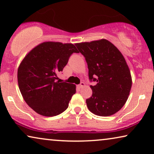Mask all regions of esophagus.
Here are the masks:
<instances>
[{
    "instance_id": "1",
    "label": "esophagus",
    "mask_w": 154,
    "mask_h": 154,
    "mask_svg": "<svg viewBox=\"0 0 154 154\" xmlns=\"http://www.w3.org/2000/svg\"><path fill=\"white\" fill-rule=\"evenodd\" d=\"M85 83H84L83 82H81V83H80L79 85H78V88H82L83 87H84V86H85Z\"/></svg>"
}]
</instances>
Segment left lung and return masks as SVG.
Instances as JSON below:
<instances>
[{
	"mask_svg": "<svg viewBox=\"0 0 154 154\" xmlns=\"http://www.w3.org/2000/svg\"><path fill=\"white\" fill-rule=\"evenodd\" d=\"M88 67L91 97L86 100L94 114L109 116L125 104L132 87V77L126 61L116 46L106 39L75 43Z\"/></svg>",
	"mask_w": 154,
	"mask_h": 154,
	"instance_id": "left-lung-1",
	"label": "left lung"
}]
</instances>
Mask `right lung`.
Returning <instances> with one entry per match:
<instances>
[{
    "mask_svg": "<svg viewBox=\"0 0 154 154\" xmlns=\"http://www.w3.org/2000/svg\"><path fill=\"white\" fill-rule=\"evenodd\" d=\"M73 52L72 43L44 42L25 56L17 71L19 88L26 104L40 115L54 116L68 108L75 85L57 81Z\"/></svg>",
    "mask_w": 154,
    "mask_h": 154,
    "instance_id": "1",
    "label": "right lung"
}]
</instances>
